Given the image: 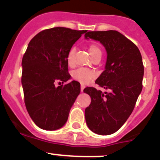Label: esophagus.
Segmentation results:
<instances>
[{
	"label": "esophagus",
	"instance_id": "obj_1",
	"mask_svg": "<svg viewBox=\"0 0 160 160\" xmlns=\"http://www.w3.org/2000/svg\"><path fill=\"white\" fill-rule=\"evenodd\" d=\"M85 88V85L84 84H81V86H80V90H81V92H83V89Z\"/></svg>",
	"mask_w": 160,
	"mask_h": 160
}]
</instances>
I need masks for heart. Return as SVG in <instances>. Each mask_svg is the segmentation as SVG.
I'll use <instances>...</instances> for the list:
<instances>
[{
    "mask_svg": "<svg viewBox=\"0 0 160 160\" xmlns=\"http://www.w3.org/2000/svg\"><path fill=\"white\" fill-rule=\"evenodd\" d=\"M88 49H89V52L93 59H94L95 57H97V56H101V50L99 48V46H98L97 45H90ZM74 53H75V48L74 47L71 48L70 51L67 53V63L70 66H72V64H73ZM72 76L74 79H76L77 80L80 81V83H88V82H90L92 79L94 78L95 74L93 71L88 70V69L80 68L77 69V70H76L75 71H73Z\"/></svg>",
    "mask_w": 160,
    "mask_h": 160,
    "instance_id": "heart-1",
    "label": "heart"
}]
</instances>
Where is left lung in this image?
Segmentation results:
<instances>
[{
    "instance_id": "left-lung-1",
    "label": "left lung",
    "mask_w": 160,
    "mask_h": 160,
    "mask_svg": "<svg viewBox=\"0 0 160 160\" xmlns=\"http://www.w3.org/2000/svg\"><path fill=\"white\" fill-rule=\"evenodd\" d=\"M86 39L99 41L107 52L102 73L95 83L109 92L86 88L91 102L85 109L88 128L98 135L117 132L132 114L142 90L144 67L139 49L117 31L88 32Z\"/></svg>"
}]
</instances>
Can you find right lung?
<instances>
[{
  "mask_svg": "<svg viewBox=\"0 0 160 160\" xmlns=\"http://www.w3.org/2000/svg\"><path fill=\"white\" fill-rule=\"evenodd\" d=\"M86 32L56 27L42 31L28 43L22 58V84L28 114L42 129L62 128L80 94L79 82L55 83L70 79L67 53Z\"/></svg>",
  "mask_w": 160,
  "mask_h": 160,
  "instance_id": "1",
  "label": "right lung"
}]
</instances>
